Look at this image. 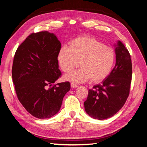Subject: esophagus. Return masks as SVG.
Masks as SVG:
<instances>
[{
  "label": "esophagus",
  "instance_id": "obj_1",
  "mask_svg": "<svg viewBox=\"0 0 147 147\" xmlns=\"http://www.w3.org/2000/svg\"><path fill=\"white\" fill-rule=\"evenodd\" d=\"M71 86L72 88H77V87H78V86H77L76 84H74V83H71Z\"/></svg>",
  "mask_w": 147,
  "mask_h": 147
}]
</instances>
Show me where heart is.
Wrapping results in <instances>:
<instances>
[{"instance_id": "obj_1", "label": "heart", "mask_w": 147, "mask_h": 147, "mask_svg": "<svg viewBox=\"0 0 147 147\" xmlns=\"http://www.w3.org/2000/svg\"><path fill=\"white\" fill-rule=\"evenodd\" d=\"M115 58L111 47L86 35L73 39L69 47H61L57 61L61 71L65 73L75 67L79 61L81 67L65 75V80L83 83L91 79L93 82H100L110 73Z\"/></svg>"}]
</instances>
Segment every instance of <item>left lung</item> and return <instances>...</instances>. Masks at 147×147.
Returning <instances> with one entry per match:
<instances>
[{
  "label": "left lung",
  "mask_w": 147,
  "mask_h": 147,
  "mask_svg": "<svg viewBox=\"0 0 147 147\" xmlns=\"http://www.w3.org/2000/svg\"><path fill=\"white\" fill-rule=\"evenodd\" d=\"M115 65L101 84L89 89L86 112L94 119L110 118L123 108L130 93L132 66L130 53L121 41L115 44Z\"/></svg>",
  "instance_id": "8db88e82"
}]
</instances>
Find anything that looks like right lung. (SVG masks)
I'll use <instances>...</instances> for the list:
<instances>
[{
    "mask_svg": "<svg viewBox=\"0 0 147 147\" xmlns=\"http://www.w3.org/2000/svg\"><path fill=\"white\" fill-rule=\"evenodd\" d=\"M61 47L55 34L40 32L28 36L15 54L12 79L17 98L36 118L49 119L55 115L71 89L69 82L47 88L61 75L57 61Z\"/></svg>",
    "mask_w": 147,
    "mask_h": 147,
    "instance_id": "obj_1",
    "label": "right lung"
}]
</instances>
